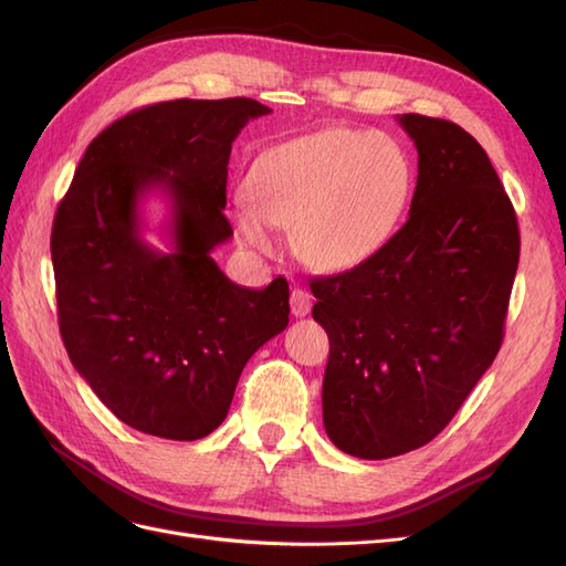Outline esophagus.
<instances>
[{
	"instance_id": "obj_1",
	"label": "esophagus",
	"mask_w": 566,
	"mask_h": 566,
	"mask_svg": "<svg viewBox=\"0 0 566 566\" xmlns=\"http://www.w3.org/2000/svg\"><path fill=\"white\" fill-rule=\"evenodd\" d=\"M290 310H293L297 318L306 316L312 312V295L302 287H293V293H290Z\"/></svg>"
}]
</instances>
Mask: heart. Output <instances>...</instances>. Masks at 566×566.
I'll return each mask as SVG.
<instances>
[{
    "label": "heart",
    "instance_id": "1",
    "mask_svg": "<svg viewBox=\"0 0 566 566\" xmlns=\"http://www.w3.org/2000/svg\"><path fill=\"white\" fill-rule=\"evenodd\" d=\"M248 186L235 224L252 248L271 250L269 224L295 229L306 264L347 271L378 254L397 229L410 165L387 134L333 127L269 148Z\"/></svg>",
    "mask_w": 566,
    "mask_h": 566
}]
</instances>
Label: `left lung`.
<instances>
[{
  "instance_id": "1",
  "label": "left lung",
  "mask_w": 566,
  "mask_h": 566,
  "mask_svg": "<svg viewBox=\"0 0 566 566\" xmlns=\"http://www.w3.org/2000/svg\"><path fill=\"white\" fill-rule=\"evenodd\" d=\"M418 148L406 224L378 254L312 281L331 339L323 424L364 460L432 441L493 364L520 264L515 208L455 123L399 115Z\"/></svg>"
}]
</instances>
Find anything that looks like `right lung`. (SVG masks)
I'll list each match as a JSON object with an SVG mask.
<instances>
[{"label": "right lung", "mask_w": 566, "mask_h": 566, "mask_svg": "<svg viewBox=\"0 0 566 566\" xmlns=\"http://www.w3.org/2000/svg\"><path fill=\"white\" fill-rule=\"evenodd\" d=\"M271 108L165 101L115 119L84 150L51 229L59 328L75 370L125 424L193 441L224 422L238 378L285 331L290 290L235 285L212 260L233 235L231 144ZM170 200V252L140 233V200Z\"/></svg>", "instance_id": "1"}]
</instances>
